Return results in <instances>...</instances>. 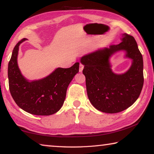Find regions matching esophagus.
<instances>
[{
  "mask_svg": "<svg viewBox=\"0 0 154 154\" xmlns=\"http://www.w3.org/2000/svg\"><path fill=\"white\" fill-rule=\"evenodd\" d=\"M83 67H84V66H83V65L82 63H80V64H79V70L80 72H82L83 71Z\"/></svg>",
  "mask_w": 154,
  "mask_h": 154,
  "instance_id": "esophagus-1",
  "label": "esophagus"
}]
</instances>
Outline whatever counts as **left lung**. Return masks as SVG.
I'll use <instances>...</instances> for the list:
<instances>
[{
  "label": "left lung",
  "instance_id": "left-lung-1",
  "mask_svg": "<svg viewBox=\"0 0 154 154\" xmlns=\"http://www.w3.org/2000/svg\"><path fill=\"white\" fill-rule=\"evenodd\" d=\"M118 45L100 49L81 58L88 98L94 107L104 113H116L130 107L141 92L143 77V56L134 38L124 34ZM123 50L133 60L131 66L124 74L112 71L109 58Z\"/></svg>",
  "mask_w": 154,
  "mask_h": 154
}]
</instances>
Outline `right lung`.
Wrapping results in <instances>:
<instances>
[{
  "instance_id": "right-lung-1",
  "label": "right lung",
  "mask_w": 154,
  "mask_h": 154,
  "mask_svg": "<svg viewBox=\"0 0 154 154\" xmlns=\"http://www.w3.org/2000/svg\"><path fill=\"white\" fill-rule=\"evenodd\" d=\"M19 41L13 50L8 65L10 93L15 103L30 114L50 116L58 112L63 105L67 88L79 72V63L68 69L58 68L43 79L29 82L21 73L17 65Z\"/></svg>"
}]
</instances>
